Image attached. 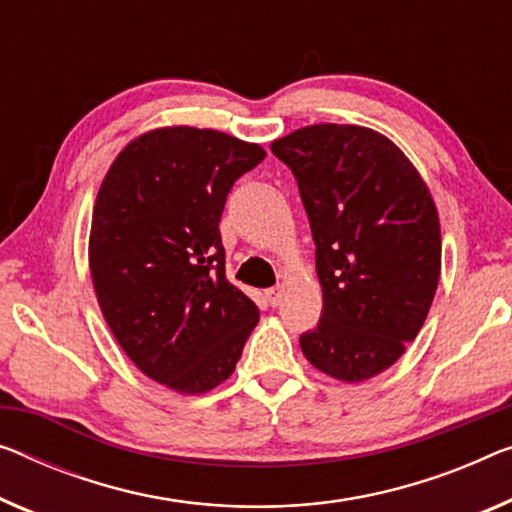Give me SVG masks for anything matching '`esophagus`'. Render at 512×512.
Listing matches in <instances>:
<instances>
[{"label":"esophagus","mask_w":512,"mask_h":512,"mask_svg":"<svg viewBox=\"0 0 512 512\" xmlns=\"http://www.w3.org/2000/svg\"><path fill=\"white\" fill-rule=\"evenodd\" d=\"M266 301H269L273 308H276V305H280V301H282V294H285V289L282 287H271V289H266Z\"/></svg>","instance_id":"1"}]
</instances>
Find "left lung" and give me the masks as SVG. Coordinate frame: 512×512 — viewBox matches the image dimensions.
I'll return each mask as SVG.
<instances>
[{"label":"left lung","instance_id":"obj_1","mask_svg":"<svg viewBox=\"0 0 512 512\" xmlns=\"http://www.w3.org/2000/svg\"><path fill=\"white\" fill-rule=\"evenodd\" d=\"M294 172L324 294L308 361L356 384L398 361L421 331L441 273L430 188L411 160L372 128L315 124L271 144Z\"/></svg>","mask_w":512,"mask_h":512}]
</instances>
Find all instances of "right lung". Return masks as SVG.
Returning a JSON list of instances; mask_svg holds the SVG:
<instances>
[{"mask_svg":"<svg viewBox=\"0 0 512 512\" xmlns=\"http://www.w3.org/2000/svg\"><path fill=\"white\" fill-rule=\"evenodd\" d=\"M266 151L211 128L167 126L128 142L96 195L89 269L110 331L149 379L202 395L232 375L259 322L225 278L220 216Z\"/></svg>","mask_w":512,"mask_h":512,"instance_id":"add662e5","label":"right lung"}]
</instances>
